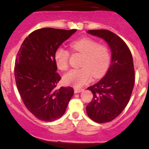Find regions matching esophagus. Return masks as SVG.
<instances>
[{"label": "esophagus", "instance_id": "obj_1", "mask_svg": "<svg viewBox=\"0 0 149 149\" xmlns=\"http://www.w3.org/2000/svg\"><path fill=\"white\" fill-rule=\"evenodd\" d=\"M74 93H81V92H82L83 90H84V89L83 88H74Z\"/></svg>", "mask_w": 149, "mask_h": 149}]
</instances>
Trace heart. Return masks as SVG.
I'll list each match as a JSON object with an SVG mask.
<instances>
[{
	"mask_svg": "<svg viewBox=\"0 0 149 149\" xmlns=\"http://www.w3.org/2000/svg\"><path fill=\"white\" fill-rule=\"evenodd\" d=\"M74 51L83 54L81 68L72 69L65 74L63 80L68 85L80 87L87 84L92 79L101 77L106 73L110 65L111 54L108 45L99 44L98 41L89 37H84L74 41L70 44ZM70 53L63 47L56 48L54 61L56 66L62 71L68 67Z\"/></svg>",
	"mask_w": 149,
	"mask_h": 149,
	"instance_id": "heart-1",
	"label": "heart"
}]
</instances>
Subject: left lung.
Segmentation results:
<instances>
[{
	"label": "left lung",
	"instance_id": "8db88e82",
	"mask_svg": "<svg viewBox=\"0 0 149 149\" xmlns=\"http://www.w3.org/2000/svg\"><path fill=\"white\" fill-rule=\"evenodd\" d=\"M88 33L104 39L112 51L111 64L104 77L87 89L93 98L86 106L92 120L105 123L115 119L128 103L135 82L134 62L126 43L107 30H90Z\"/></svg>",
	"mask_w": 149,
	"mask_h": 149
}]
</instances>
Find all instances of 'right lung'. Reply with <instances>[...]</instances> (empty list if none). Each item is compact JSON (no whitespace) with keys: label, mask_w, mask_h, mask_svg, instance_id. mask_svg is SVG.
<instances>
[{"label":"right lung","mask_w":149,"mask_h":149,"mask_svg":"<svg viewBox=\"0 0 149 149\" xmlns=\"http://www.w3.org/2000/svg\"><path fill=\"white\" fill-rule=\"evenodd\" d=\"M75 32V29H38L29 34L17 54L14 72L18 93L27 110L42 121L60 118L74 94L70 86L56 89L61 77L56 72L54 53Z\"/></svg>","instance_id":"1"}]
</instances>
